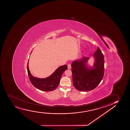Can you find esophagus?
I'll return each instance as SVG.
<instances>
[{
  "label": "esophagus",
  "instance_id": "34e87169",
  "mask_svg": "<svg viewBox=\"0 0 130 130\" xmlns=\"http://www.w3.org/2000/svg\"><path fill=\"white\" fill-rule=\"evenodd\" d=\"M68 69H71V64H68Z\"/></svg>",
  "mask_w": 130,
  "mask_h": 130
}]
</instances>
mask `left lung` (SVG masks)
<instances>
[{
    "instance_id": "1",
    "label": "left lung",
    "mask_w": 130,
    "mask_h": 130,
    "mask_svg": "<svg viewBox=\"0 0 130 130\" xmlns=\"http://www.w3.org/2000/svg\"><path fill=\"white\" fill-rule=\"evenodd\" d=\"M93 67L88 68L87 62L89 58L84 57L73 61L71 64L73 85L79 91H89L97 87L104 75V56L99 47L94 54Z\"/></svg>"
}]
</instances>
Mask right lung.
Returning <instances> with one entry per match:
<instances>
[{
	"mask_svg": "<svg viewBox=\"0 0 130 130\" xmlns=\"http://www.w3.org/2000/svg\"><path fill=\"white\" fill-rule=\"evenodd\" d=\"M67 68L66 64L61 66L48 78H39L31 75L28 69V61L27 64V72L30 82L36 88L45 91H52L57 88L63 73Z\"/></svg>",
	"mask_w": 130,
	"mask_h": 130,
	"instance_id": "add662e5",
	"label": "right lung"
}]
</instances>
